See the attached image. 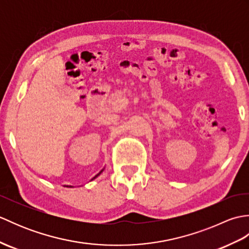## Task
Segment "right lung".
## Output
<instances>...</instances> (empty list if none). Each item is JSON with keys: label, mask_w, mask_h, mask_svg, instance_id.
I'll list each match as a JSON object with an SVG mask.
<instances>
[{"label": "right lung", "mask_w": 249, "mask_h": 249, "mask_svg": "<svg viewBox=\"0 0 249 249\" xmlns=\"http://www.w3.org/2000/svg\"><path fill=\"white\" fill-rule=\"evenodd\" d=\"M103 171H104V169H103V170H102V171H100V172H99V173H97V174H96V176H95V177H94V178H92V179H94V178H97V177H98V176H99V174H100V173H102V172H103ZM70 187H71V186H70Z\"/></svg>", "instance_id": "1"}]
</instances>
